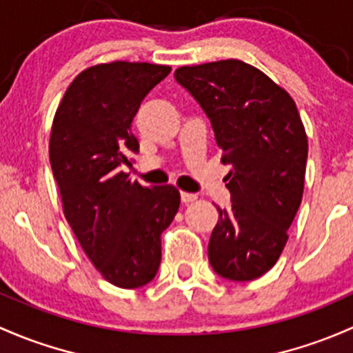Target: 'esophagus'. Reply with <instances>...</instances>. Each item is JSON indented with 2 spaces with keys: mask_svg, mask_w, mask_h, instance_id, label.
I'll return each instance as SVG.
<instances>
[{
  "mask_svg": "<svg viewBox=\"0 0 353 353\" xmlns=\"http://www.w3.org/2000/svg\"><path fill=\"white\" fill-rule=\"evenodd\" d=\"M181 199H183L184 205H189V203L196 201L198 199V194H192V192H181Z\"/></svg>",
  "mask_w": 353,
  "mask_h": 353,
  "instance_id": "esophagus-1",
  "label": "esophagus"
}]
</instances>
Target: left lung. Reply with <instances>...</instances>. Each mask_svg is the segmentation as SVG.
I'll return each instance as SVG.
<instances>
[{
  "label": "left lung",
  "instance_id": "obj_1",
  "mask_svg": "<svg viewBox=\"0 0 353 353\" xmlns=\"http://www.w3.org/2000/svg\"><path fill=\"white\" fill-rule=\"evenodd\" d=\"M174 76L205 110L221 161L232 164V208H218L210 264L225 279H257L283 254L303 199L307 137L294 99L239 59L183 65Z\"/></svg>",
  "mask_w": 353,
  "mask_h": 353
}]
</instances>
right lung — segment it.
Here are the masks:
<instances>
[{
  "label": "right lung",
  "mask_w": 353,
  "mask_h": 353,
  "mask_svg": "<svg viewBox=\"0 0 353 353\" xmlns=\"http://www.w3.org/2000/svg\"><path fill=\"white\" fill-rule=\"evenodd\" d=\"M169 65L114 61L91 65L69 84L50 130L52 172L77 242L108 283H150L161 265V235L176 216V188H145L121 165L139 152L132 121Z\"/></svg>",
  "instance_id": "right-lung-1"
}]
</instances>
